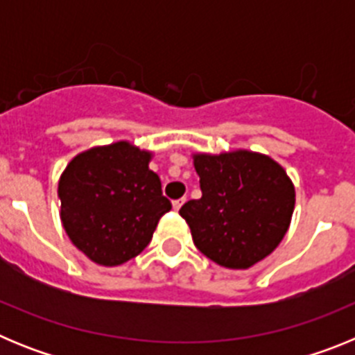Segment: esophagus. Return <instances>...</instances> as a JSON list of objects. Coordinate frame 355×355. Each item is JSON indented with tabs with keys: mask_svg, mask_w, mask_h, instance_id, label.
<instances>
[{
	"mask_svg": "<svg viewBox=\"0 0 355 355\" xmlns=\"http://www.w3.org/2000/svg\"><path fill=\"white\" fill-rule=\"evenodd\" d=\"M184 200H187V199H178V200H172V208H174L175 211H178V209H180L181 206L184 205Z\"/></svg>",
	"mask_w": 355,
	"mask_h": 355,
	"instance_id": "obj_1",
	"label": "esophagus"
}]
</instances>
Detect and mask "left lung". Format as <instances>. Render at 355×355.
I'll return each mask as SVG.
<instances>
[{
  "instance_id": "1",
  "label": "left lung",
  "mask_w": 355,
  "mask_h": 355,
  "mask_svg": "<svg viewBox=\"0 0 355 355\" xmlns=\"http://www.w3.org/2000/svg\"><path fill=\"white\" fill-rule=\"evenodd\" d=\"M200 199L180 209L193 243L206 258L231 270H245L283 241L295 209L290 175L270 156L234 149L193 153Z\"/></svg>"
}]
</instances>
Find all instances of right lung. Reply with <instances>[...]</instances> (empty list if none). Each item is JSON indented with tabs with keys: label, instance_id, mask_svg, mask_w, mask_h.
<instances>
[{
	"label": "right lung",
	"instance_id": "add662e5",
	"mask_svg": "<svg viewBox=\"0 0 355 355\" xmlns=\"http://www.w3.org/2000/svg\"><path fill=\"white\" fill-rule=\"evenodd\" d=\"M150 159L153 150L119 140L83 150L60 174L62 225L90 261L119 266L139 256L171 211Z\"/></svg>",
	"mask_w": 355,
	"mask_h": 355
}]
</instances>
